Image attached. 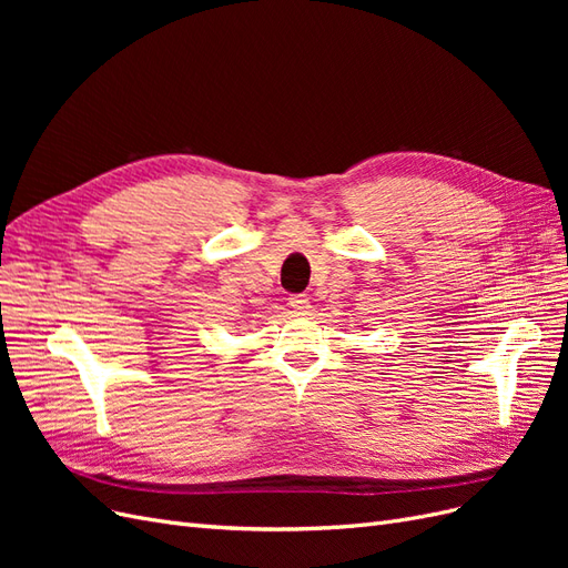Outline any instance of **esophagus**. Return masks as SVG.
<instances>
[{"label":"esophagus","instance_id":"34e87169","mask_svg":"<svg viewBox=\"0 0 568 568\" xmlns=\"http://www.w3.org/2000/svg\"><path fill=\"white\" fill-rule=\"evenodd\" d=\"M288 307H291V313H294V315H307V313H311V298L303 296V294H296V296L288 298Z\"/></svg>","mask_w":568,"mask_h":568}]
</instances>
